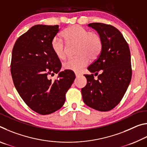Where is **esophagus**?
Returning <instances> with one entry per match:
<instances>
[{"instance_id":"obj_1","label":"esophagus","mask_w":147,"mask_h":147,"mask_svg":"<svg viewBox=\"0 0 147 147\" xmlns=\"http://www.w3.org/2000/svg\"><path fill=\"white\" fill-rule=\"evenodd\" d=\"M80 75H81V74L78 73H75V76H76V77H78L79 76H80Z\"/></svg>"}]
</instances>
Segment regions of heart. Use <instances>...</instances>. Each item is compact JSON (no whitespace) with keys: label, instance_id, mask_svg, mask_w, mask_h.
Segmentation results:
<instances>
[{"label":"heart","instance_id":"b5f03b06","mask_svg":"<svg viewBox=\"0 0 147 147\" xmlns=\"http://www.w3.org/2000/svg\"><path fill=\"white\" fill-rule=\"evenodd\" d=\"M63 36L68 44L77 43L76 58H69L63 64V69L74 72H79L88 65L89 58L94 60L100 54L102 41L100 36L94 32L80 25H73L65 29ZM52 48L56 56L59 59H64L67 54V47L63 39L56 36L52 41Z\"/></svg>","mask_w":147,"mask_h":147}]
</instances>
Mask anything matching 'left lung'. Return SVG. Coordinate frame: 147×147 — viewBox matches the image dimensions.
Here are the masks:
<instances>
[{
	"label": "left lung",
	"instance_id": "1",
	"mask_svg": "<svg viewBox=\"0 0 147 147\" xmlns=\"http://www.w3.org/2000/svg\"><path fill=\"white\" fill-rule=\"evenodd\" d=\"M88 26L97 32L102 47L98 58L88 68L94 74L84 75L87 84L81 90L83 100L96 110L109 111L120 102L130 83V49L123 34L115 27L98 23ZM94 75H98V78L94 79Z\"/></svg>",
	"mask_w": 147,
	"mask_h": 147
}]
</instances>
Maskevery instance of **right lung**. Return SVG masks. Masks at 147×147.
Masks as SVG:
<instances>
[{
	"instance_id": "1",
	"label": "right lung",
	"mask_w": 147,
	"mask_h": 147,
	"mask_svg": "<svg viewBox=\"0 0 147 147\" xmlns=\"http://www.w3.org/2000/svg\"><path fill=\"white\" fill-rule=\"evenodd\" d=\"M59 26L37 24L17 39L11 55V74L17 92L27 106L41 115L60 109L75 79L73 71L60 72L61 64L52 48ZM58 74L52 81L49 75Z\"/></svg>"
}]
</instances>
